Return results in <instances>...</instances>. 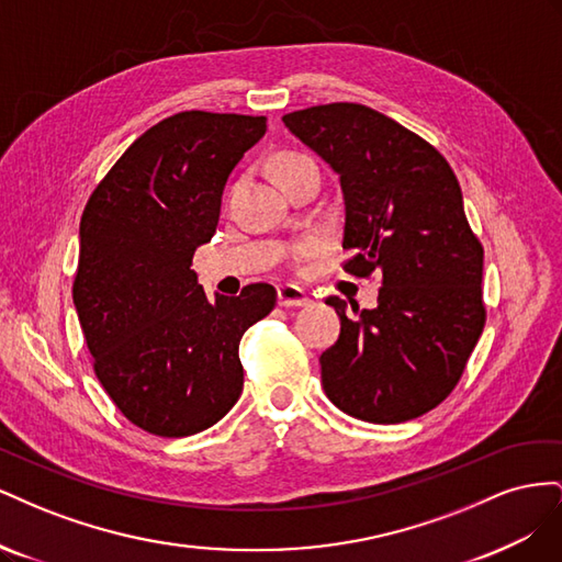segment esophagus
I'll use <instances>...</instances> for the list:
<instances>
[{
    "label": "esophagus",
    "mask_w": 562,
    "mask_h": 562,
    "mask_svg": "<svg viewBox=\"0 0 562 562\" xmlns=\"http://www.w3.org/2000/svg\"><path fill=\"white\" fill-rule=\"evenodd\" d=\"M277 302H279V307L288 310V307H307L312 300L297 285H281L277 293Z\"/></svg>",
    "instance_id": "1"
}]
</instances>
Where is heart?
I'll return each mask as SVG.
<instances>
[{
  "label": "heart",
  "mask_w": 562,
  "mask_h": 562,
  "mask_svg": "<svg viewBox=\"0 0 562 562\" xmlns=\"http://www.w3.org/2000/svg\"><path fill=\"white\" fill-rule=\"evenodd\" d=\"M297 159H304L302 155H279L274 161H271V171H277V168H283L288 164H293Z\"/></svg>",
  "instance_id": "heart-1"
}]
</instances>
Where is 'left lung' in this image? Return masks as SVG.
<instances>
[{
  "label": "left lung",
  "mask_w": 562,
  "mask_h": 562,
  "mask_svg": "<svg viewBox=\"0 0 562 562\" xmlns=\"http://www.w3.org/2000/svg\"><path fill=\"white\" fill-rule=\"evenodd\" d=\"M339 176L345 271L382 274L375 310L339 323L321 353V382L339 411L372 424L415 419L446 401L485 326L483 246L464 215L450 164L417 133L359 103L283 116Z\"/></svg>",
  "instance_id": "obj_1"
}]
</instances>
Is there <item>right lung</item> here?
Instances as JSON below:
<instances>
[{"instance_id": "obj_1", "label": "right lung", "mask_w": 562, "mask_h": 562, "mask_svg": "<svg viewBox=\"0 0 562 562\" xmlns=\"http://www.w3.org/2000/svg\"><path fill=\"white\" fill-rule=\"evenodd\" d=\"M265 131V116L178 112L119 157L83 209L72 285L83 339L108 396L155 436H192L232 411L241 337L277 304L269 283L211 302L190 269Z\"/></svg>"}]
</instances>
